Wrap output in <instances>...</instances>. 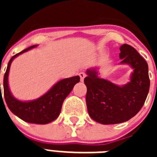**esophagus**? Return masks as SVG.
Returning <instances> with one entry per match:
<instances>
[{"mask_svg":"<svg viewBox=\"0 0 157 157\" xmlns=\"http://www.w3.org/2000/svg\"><path fill=\"white\" fill-rule=\"evenodd\" d=\"M78 75H79V76H80V79H81V81L82 82L83 80H84V78L86 77V74L84 73V72H80Z\"/></svg>","mask_w":157,"mask_h":157,"instance_id":"obj_1","label":"esophagus"}]
</instances>
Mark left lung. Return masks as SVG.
<instances>
[{"label":"left lung","mask_w":157,"mask_h":157,"mask_svg":"<svg viewBox=\"0 0 157 157\" xmlns=\"http://www.w3.org/2000/svg\"><path fill=\"white\" fill-rule=\"evenodd\" d=\"M120 49L121 63L134 69L130 82L123 86L113 84L100 78L98 68L88 69L84 78L89 115L102 124L128 121L141 110L149 94L150 80L145 59L127 44L121 45Z\"/></svg>","instance_id":"obj_1"}]
</instances>
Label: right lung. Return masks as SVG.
Segmentation results:
<instances>
[{"label": "right lung", "instance_id": "1", "mask_svg": "<svg viewBox=\"0 0 157 157\" xmlns=\"http://www.w3.org/2000/svg\"><path fill=\"white\" fill-rule=\"evenodd\" d=\"M36 46L37 45L29 47L22 52L16 54L10 59L4 76V96L8 109H10L13 114L20 118L23 121L37 124H47L55 120L59 116L63 101L70 94L76 83L79 82L80 77L77 75L60 80L56 83L46 94L34 101H20L16 99L12 95L8 87V78L11 63L16 56L31 48H35ZM1 97L2 95L1 90L0 98Z\"/></svg>", "mask_w": 157, "mask_h": 157}]
</instances>
